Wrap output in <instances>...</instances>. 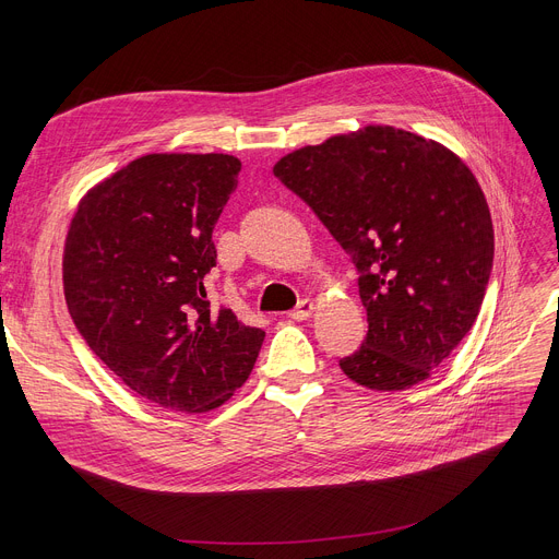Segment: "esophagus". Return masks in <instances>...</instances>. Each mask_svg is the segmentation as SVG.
<instances>
[{"instance_id": "1", "label": "esophagus", "mask_w": 559, "mask_h": 559, "mask_svg": "<svg viewBox=\"0 0 559 559\" xmlns=\"http://www.w3.org/2000/svg\"><path fill=\"white\" fill-rule=\"evenodd\" d=\"M312 310H314V304L310 299H304L295 310L289 312V317L295 319V321H304V319H308L312 314Z\"/></svg>"}]
</instances>
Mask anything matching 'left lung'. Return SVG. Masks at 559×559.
Here are the masks:
<instances>
[{"label": "left lung", "instance_id": "1", "mask_svg": "<svg viewBox=\"0 0 559 559\" xmlns=\"http://www.w3.org/2000/svg\"><path fill=\"white\" fill-rule=\"evenodd\" d=\"M299 194L358 270L369 331L342 371L376 392L430 376L472 331L493 262L489 205L444 144L369 124L283 156Z\"/></svg>", "mask_w": 559, "mask_h": 559}]
</instances>
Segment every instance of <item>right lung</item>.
Instances as JSON below:
<instances>
[{"instance_id": "obj_1", "label": "right lung", "mask_w": 559, "mask_h": 559, "mask_svg": "<svg viewBox=\"0 0 559 559\" xmlns=\"http://www.w3.org/2000/svg\"><path fill=\"white\" fill-rule=\"evenodd\" d=\"M242 163L228 154H146L79 201L63 289L93 354L138 396L201 415L245 385L264 331L211 310L213 228Z\"/></svg>"}]
</instances>
